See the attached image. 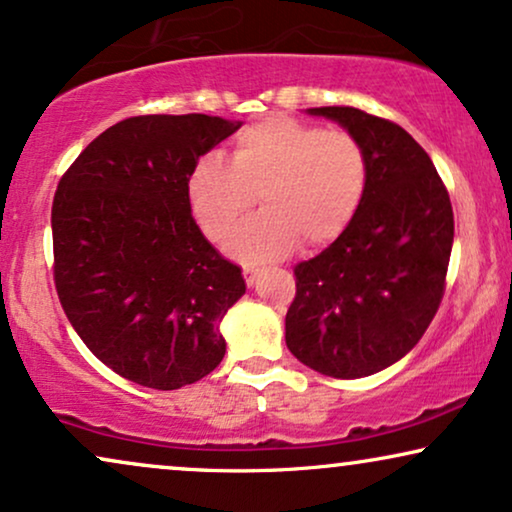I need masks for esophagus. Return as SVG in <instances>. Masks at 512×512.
I'll return each mask as SVG.
<instances>
[{"instance_id": "esophagus-1", "label": "esophagus", "mask_w": 512, "mask_h": 512, "mask_svg": "<svg viewBox=\"0 0 512 512\" xmlns=\"http://www.w3.org/2000/svg\"><path fill=\"white\" fill-rule=\"evenodd\" d=\"M256 275H258L256 270H251V268H244V282H247L249 287H254V284H256Z\"/></svg>"}]
</instances>
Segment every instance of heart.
I'll use <instances>...</instances> for the list:
<instances>
[{
  "label": "heart",
  "instance_id": "b5f03b06",
  "mask_svg": "<svg viewBox=\"0 0 512 512\" xmlns=\"http://www.w3.org/2000/svg\"><path fill=\"white\" fill-rule=\"evenodd\" d=\"M369 164L345 131L291 117H270L237 134L228 164L204 155L188 176L192 216L211 242H223L249 214H263L232 235L228 251L249 265L272 263L303 247H327L362 207Z\"/></svg>",
  "mask_w": 512,
  "mask_h": 512
}]
</instances>
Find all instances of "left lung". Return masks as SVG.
Returning <instances> with one entry per match:
<instances>
[{"label":"left lung","mask_w":512,"mask_h":512,"mask_svg":"<svg viewBox=\"0 0 512 512\" xmlns=\"http://www.w3.org/2000/svg\"><path fill=\"white\" fill-rule=\"evenodd\" d=\"M305 112L360 141L369 181L343 235L294 268L284 338L298 362L324 376H371L402 360L433 322L454 214L428 152L402 126L345 105Z\"/></svg>","instance_id":"1"}]
</instances>
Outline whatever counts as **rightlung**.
<instances>
[{"instance_id":"add662e5","label":"right lung","mask_w":512,"mask_h":512,"mask_svg":"<svg viewBox=\"0 0 512 512\" xmlns=\"http://www.w3.org/2000/svg\"><path fill=\"white\" fill-rule=\"evenodd\" d=\"M240 126L197 112L124 119L58 183V298L86 348L138 386H190L225 355L221 322L247 284L192 218L188 176Z\"/></svg>"}]
</instances>
